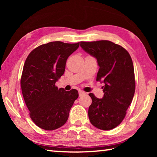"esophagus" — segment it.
I'll return each mask as SVG.
<instances>
[{"instance_id":"obj_1","label":"esophagus","mask_w":157,"mask_h":157,"mask_svg":"<svg viewBox=\"0 0 157 157\" xmlns=\"http://www.w3.org/2000/svg\"><path fill=\"white\" fill-rule=\"evenodd\" d=\"M85 94H86V93L84 92L83 91H79V96H82V95H85Z\"/></svg>"}]
</instances>
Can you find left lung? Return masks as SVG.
<instances>
[{
	"label": "left lung",
	"mask_w": 157,
	"mask_h": 157,
	"mask_svg": "<svg viewBox=\"0 0 157 157\" xmlns=\"http://www.w3.org/2000/svg\"><path fill=\"white\" fill-rule=\"evenodd\" d=\"M80 46L97 59L100 68L96 80L105 83L102 99L89 94L92 99L88 112L90 122L100 129H112L123 121L134 95L131 56L120 45L107 40L81 41Z\"/></svg>",
	"instance_id": "obj_1"
}]
</instances>
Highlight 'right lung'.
Returning a JSON list of instances; mask_svg holds the SVG:
<instances>
[{
    "label": "right lung",
    "instance_id": "right-lung-1",
    "mask_svg": "<svg viewBox=\"0 0 157 157\" xmlns=\"http://www.w3.org/2000/svg\"><path fill=\"white\" fill-rule=\"evenodd\" d=\"M79 42L52 41L38 46L28 55L21 78L23 96L32 120L46 130L59 128L67 121L78 91L58 89L56 82L65 71L68 57Z\"/></svg>",
    "mask_w": 157,
    "mask_h": 157
}]
</instances>
